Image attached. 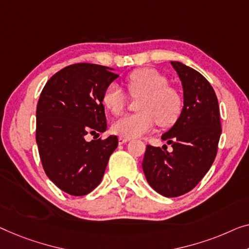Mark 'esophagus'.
<instances>
[{"label": "esophagus", "mask_w": 249, "mask_h": 249, "mask_svg": "<svg viewBox=\"0 0 249 249\" xmlns=\"http://www.w3.org/2000/svg\"><path fill=\"white\" fill-rule=\"evenodd\" d=\"M128 139H125V137H120V139H118V143L120 144H125V143H127L128 142Z\"/></svg>", "instance_id": "1"}]
</instances>
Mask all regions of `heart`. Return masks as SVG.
Returning <instances> with one entry per match:
<instances>
[{
  "label": "heart",
  "mask_w": 249,
  "mask_h": 249,
  "mask_svg": "<svg viewBox=\"0 0 249 249\" xmlns=\"http://www.w3.org/2000/svg\"><path fill=\"white\" fill-rule=\"evenodd\" d=\"M133 96H144L139 114L124 115L113 123V131L121 137L134 139L153 129L155 122L161 126L176 123L182 112V98L169 81L157 70L144 68L132 72L126 79ZM103 104L109 112L118 115L126 105V95L116 84H110L103 94Z\"/></svg>",
  "instance_id": "b5f03b06"
}]
</instances>
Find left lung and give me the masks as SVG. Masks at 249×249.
Returning a JSON list of instances; mask_svg holds the SVG:
<instances>
[{
    "mask_svg": "<svg viewBox=\"0 0 249 249\" xmlns=\"http://www.w3.org/2000/svg\"><path fill=\"white\" fill-rule=\"evenodd\" d=\"M171 65L182 85L183 107L161 139L168 141L173 151L147 145L142 163L148 184L168 198L187 194L206 176L221 134L219 105L209 81L179 61Z\"/></svg>",
    "mask_w": 249,
    "mask_h": 249,
    "instance_id": "8db88e82",
    "label": "left lung"
}]
</instances>
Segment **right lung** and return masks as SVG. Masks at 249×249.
Instances as JSON below:
<instances>
[{
	"label": "right lung",
	"mask_w": 249,
	"mask_h": 249,
	"mask_svg": "<svg viewBox=\"0 0 249 249\" xmlns=\"http://www.w3.org/2000/svg\"><path fill=\"white\" fill-rule=\"evenodd\" d=\"M94 64L66 67L50 78L36 106V140L44 172L71 196L94 190L105 173L116 135L91 140L107 128L103 94L118 75Z\"/></svg>",
	"instance_id": "1"
}]
</instances>
